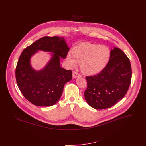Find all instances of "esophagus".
Wrapping results in <instances>:
<instances>
[{
    "mask_svg": "<svg viewBox=\"0 0 146 146\" xmlns=\"http://www.w3.org/2000/svg\"><path fill=\"white\" fill-rule=\"evenodd\" d=\"M79 76H80V74L78 73H77L76 72H73V78H76L79 77Z\"/></svg>",
    "mask_w": 146,
    "mask_h": 146,
    "instance_id": "1",
    "label": "esophagus"
}]
</instances>
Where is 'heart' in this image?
<instances>
[{
    "label": "heart",
    "mask_w": 146,
    "mask_h": 146,
    "mask_svg": "<svg viewBox=\"0 0 146 146\" xmlns=\"http://www.w3.org/2000/svg\"><path fill=\"white\" fill-rule=\"evenodd\" d=\"M110 50L105 45L82 42L73 49L72 55H67V59L72 67L80 63L82 72L91 76L98 74L104 69L110 61Z\"/></svg>",
    "instance_id": "b5f03b06"
}]
</instances>
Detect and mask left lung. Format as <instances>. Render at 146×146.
Masks as SVG:
<instances>
[{"mask_svg":"<svg viewBox=\"0 0 146 146\" xmlns=\"http://www.w3.org/2000/svg\"><path fill=\"white\" fill-rule=\"evenodd\" d=\"M131 76L129 58L121 50L114 48L104 69L96 76L85 77L88 87L84 97L86 102L96 110L111 107L125 96Z\"/></svg>","mask_w":146,"mask_h":146,"instance_id":"left-lung-1","label":"left lung"}]
</instances>
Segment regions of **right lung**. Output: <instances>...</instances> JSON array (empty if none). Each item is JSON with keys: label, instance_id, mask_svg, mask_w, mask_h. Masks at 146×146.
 Wrapping results in <instances>:
<instances>
[{"label": "right lung", "instance_id": "1", "mask_svg": "<svg viewBox=\"0 0 146 146\" xmlns=\"http://www.w3.org/2000/svg\"><path fill=\"white\" fill-rule=\"evenodd\" d=\"M70 48L65 39L44 36L24 49L16 68V79L22 94L37 106H51L59 100L64 84L72 78V71L62 68L60 57L66 58ZM41 50L52 52V57L42 70L36 71L30 65V57Z\"/></svg>", "mask_w": 146, "mask_h": 146}]
</instances>
